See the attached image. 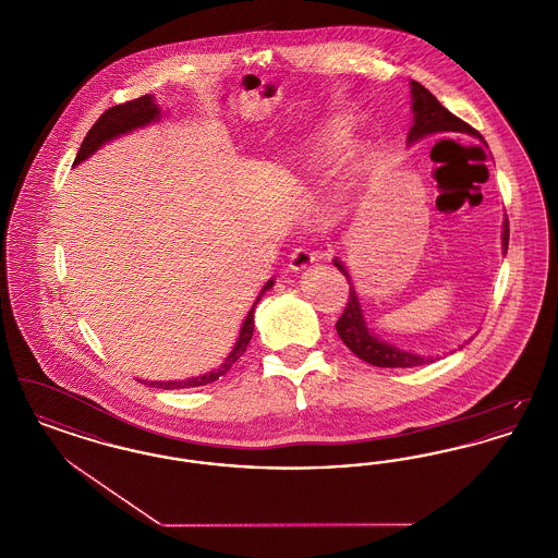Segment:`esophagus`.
I'll return each mask as SVG.
<instances>
[{
    "mask_svg": "<svg viewBox=\"0 0 558 558\" xmlns=\"http://www.w3.org/2000/svg\"><path fill=\"white\" fill-rule=\"evenodd\" d=\"M314 262H316L314 253L310 248H305V246H299V248H294L291 253L289 267H291L292 271H303V269L314 266Z\"/></svg>",
    "mask_w": 558,
    "mask_h": 558,
    "instance_id": "1",
    "label": "esophagus"
}]
</instances>
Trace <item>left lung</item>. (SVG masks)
Instances as JSON below:
<instances>
[{
    "mask_svg": "<svg viewBox=\"0 0 558 558\" xmlns=\"http://www.w3.org/2000/svg\"><path fill=\"white\" fill-rule=\"evenodd\" d=\"M410 92H412L414 123L408 133V144H414L433 133L446 132L469 133V135H475L478 140H483L469 123H464L462 119L451 114L448 108L441 107V102L418 81L410 83ZM506 251H508V219H505V226H502V253L505 255ZM332 264L343 271V276H347V284H349V301H347L343 316L337 322V332H339L341 341L360 360L368 362L372 366H378V368H414V366H423V364L435 360L433 355H418V353L399 349V347L378 339L366 324L360 299H357V291L351 282L345 264L341 259H335Z\"/></svg>",
    "mask_w": 558,
    "mask_h": 558,
    "instance_id": "8db88e82",
    "label": "left lung"
}]
</instances>
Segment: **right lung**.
Listing matches in <instances>:
<instances>
[{
    "mask_svg": "<svg viewBox=\"0 0 558 558\" xmlns=\"http://www.w3.org/2000/svg\"><path fill=\"white\" fill-rule=\"evenodd\" d=\"M159 119L160 107L155 102V96H150V94H146L142 98H135L132 102L108 108L107 112L94 123V128L85 135V140L81 144L80 153H77L73 165H80L83 160L89 159L96 150H100L110 140H114V137H119L123 133L146 128L150 123H157ZM271 287H274V280H267L266 287L262 289L259 296L255 299V303L251 307V312L246 314V318H244L242 326H240L236 345L230 351V355L223 360V364L217 371L207 372V374H201V376H192V378H186V380H144V385L157 387V389H190V387L209 385V383H215L219 376H223L226 372L230 371L239 362L240 355L246 351V345H248V341L253 337V328H255L253 312H255L257 303L262 301V296Z\"/></svg>",
    "mask_w": 558,
    "mask_h": 558,
    "instance_id": "1",
    "label": "right lung"
}]
</instances>
